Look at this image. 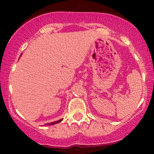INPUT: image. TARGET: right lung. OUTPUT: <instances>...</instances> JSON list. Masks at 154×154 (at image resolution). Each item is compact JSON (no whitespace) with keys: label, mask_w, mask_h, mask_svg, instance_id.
Instances as JSON below:
<instances>
[{"label":"right lung","mask_w":154,"mask_h":154,"mask_svg":"<svg viewBox=\"0 0 154 154\" xmlns=\"http://www.w3.org/2000/svg\"><path fill=\"white\" fill-rule=\"evenodd\" d=\"M62 121H63V119H60V120L59 121H57V122H51V123H49V124H47L46 125H56V124H58L60 123V122H61Z\"/></svg>","instance_id":"1"}]
</instances>
